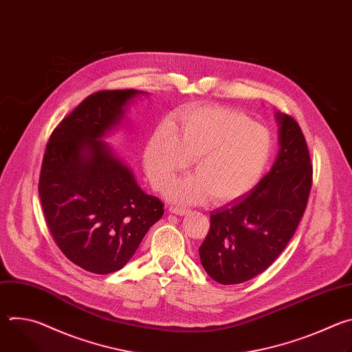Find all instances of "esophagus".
I'll list each match as a JSON object with an SVG mask.
<instances>
[{
  "instance_id": "esophagus-1",
  "label": "esophagus",
  "mask_w": 352,
  "mask_h": 352,
  "mask_svg": "<svg viewBox=\"0 0 352 352\" xmlns=\"http://www.w3.org/2000/svg\"><path fill=\"white\" fill-rule=\"evenodd\" d=\"M170 212L174 213V214H178V216H184V214H186L189 210L185 209V208H181V206H170Z\"/></svg>"
}]
</instances>
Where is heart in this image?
I'll list each match as a JSON object with an SVG mask.
<instances>
[{
    "label": "heart",
    "mask_w": 352,
    "mask_h": 352,
    "mask_svg": "<svg viewBox=\"0 0 352 352\" xmlns=\"http://www.w3.org/2000/svg\"><path fill=\"white\" fill-rule=\"evenodd\" d=\"M270 152L269 132L248 116L224 107H193L179 114L174 135L163 129L148 142L144 167L152 184L164 189L192 160L194 175L172 184L167 196L181 204L208 196L223 204L256 185Z\"/></svg>",
    "instance_id": "1"
}]
</instances>
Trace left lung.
I'll use <instances>...</instances> for the list:
<instances>
[{"label":"left lung","instance_id":"left-lung-1","mask_svg":"<svg viewBox=\"0 0 352 352\" xmlns=\"http://www.w3.org/2000/svg\"><path fill=\"white\" fill-rule=\"evenodd\" d=\"M280 152L272 170L243 196L216 209L199 248L206 273L239 284L265 272L292 238L308 205L314 167L299 124L277 116Z\"/></svg>","mask_w":352,"mask_h":352}]
</instances>
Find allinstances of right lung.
I'll return each mask as SVG.
<instances>
[{"instance_id": "right-lung-1", "label": "right lung", "mask_w": 352, "mask_h": 352, "mask_svg": "<svg viewBox=\"0 0 352 352\" xmlns=\"http://www.w3.org/2000/svg\"><path fill=\"white\" fill-rule=\"evenodd\" d=\"M139 91L100 90L87 96L50 135L38 177L47 228L61 252L96 274L122 269L164 214L102 140Z\"/></svg>"}]
</instances>
